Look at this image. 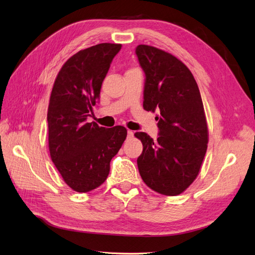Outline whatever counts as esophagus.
Instances as JSON below:
<instances>
[{
    "label": "esophagus",
    "instance_id": "esophagus-1",
    "mask_svg": "<svg viewBox=\"0 0 255 255\" xmlns=\"http://www.w3.org/2000/svg\"><path fill=\"white\" fill-rule=\"evenodd\" d=\"M133 134H134V132H133L132 130H128V131H127V136H128V137H132Z\"/></svg>",
    "mask_w": 255,
    "mask_h": 255
}]
</instances>
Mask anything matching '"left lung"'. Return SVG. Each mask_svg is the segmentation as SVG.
I'll use <instances>...</instances> for the list:
<instances>
[{
	"mask_svg": "<svg viewBox=\"0 0 255 255\" xmlns=\"http://www.w3.org/2000/svg\"><path fill=\"white\" fill-rule=\"evenodd\" d=\"M135 54L145 73L143 107L159 116L158 137L134 135L143 144L137 167L145 184L177 195L199 174L208 144V128L199 86L187 66L172 54L138 45Z\"/></svg>",
	"mask_w": 255,
	"mask_h": 255,
	"instance_id": "1",
	"label": "left lung"
}]
</instances>
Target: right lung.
<instances>
[{
    "instance_id": "obj_1",
    "label": "right lung",
    "mask_w": 255,
    "mask_h": 255,
    "mask_svg": "<svg viewBox=\"0 0 255 255\" xmlns=\"http://www.w3.org/2000/svg\"><path fill=\"white\" fill-rule=\"evenodd\" d=\"M121 44L103 43L72 55L61 68L51 91L48 121L52 162L71 189L88 192L101 186L110 161L127 136L123 126L88 123L101 87Z\"/></svg>"
}]
</instances>
